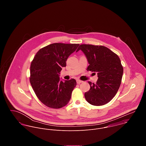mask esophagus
Instances as JSON below:
<instances>
[{
	"instance_id": "1",
	"label": "esophagus",
	"mask_w": 146,
	"mask_h": 146,
	"mask_svg": "<svg viewBox=\"0 0 146 146\" xmlns=\"http://www.w3.org/2000/svg\"><path fill=\"white\" fill-rule=\"evenodd\" d=\"M76 82H77V83L78 84H79L82 83V82H83V81H82V80H80L78 79V80H76Z\"/></svg>"
}]
</instances>
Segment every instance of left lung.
<instances>
[{
	"mask_svg": "<svg viewBox=\"0 0 146 146\" xmlns=\"http://www.w3.org/2000/svg\"><path fill=\"white\" fill-rule=\"evenodd\" d=\"M82 50L89 65L87 71L96 72V84L88 83L90 89L84 94L86 101L94 106H102L111 101L120 86L123 67L119 56L102 45L81 44L76 52Z\"/></svg>",
	"mask_w": 146,
	"mask_h": 146,
	"instance_id": "obj_1",
	"label": "left lung"
}]
</instances>
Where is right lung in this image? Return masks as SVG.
<instances>
[{
  "label": "right lung",
  "mask_w": 146,
  "mask_h": 146,
  "mask_svg": "<svg viewBox=\"0 0 146 146\" xmlns=\"http://www.w3.org/2000/svg\"><path fill=\"white\" fill-rule=\"evenodd\" d=\"M79 44L53 43L41 48L30 65V82L42 104L52 108L65 106L76 85L74 79L61 81L59 74Z\"/></svg>",
  "instance_id": "obj_1"
}]
</instances>
